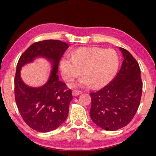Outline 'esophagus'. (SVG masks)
<instances>
[{
	"instance_id": "obj_1",
	"label": "esophagus",
	"mask_w": 156,
	"mask_h": 156,
	"mask_svg": "<svg viewBox=\"0 0 156 156\" xmlns=\"http://www.w3.org/2000/svg\"><path fill=\"white\" fill-rule=\"evenodd\" d=\"M83 92H82L81 91H77V90H73L72 91V95L73 96H79V95H80Z\"/></svg>"
}]
</instances>
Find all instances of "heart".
<instances>
[{"label": "heart", "mask_w": 156, "mask_h": 156, "mask_svg": "<svg viewBox=\"0 0 156 156\" xmlns=\"http://www.w3.org/2000/svg\"><path fill=\"white\" fill-rule=\"evenodd\" d=\"M60 70L65 80L84 75L69 85L72 87L100 89L113 80L119 67V56L115 50L96 47H79L60 61Z\"/></svg>", "instance_id": "b5f03b06"}]
</instances>
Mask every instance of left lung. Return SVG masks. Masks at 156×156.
<instances>
[{"instance_id":"1","label":"left lung","mask_w":156,"mask_h":156,"mask_svg":"<svg viewBox=\"0 0 156 156\" xmlns=\"http://www.w3.org/2000/svg\"><path fill=\"white\" fill-rule=\"evenodd\" d=\"M124 58L113 80L96 93H91L90 117L99 127L115 131L131 122L140 102L142 82L140 69L127 50L120 47Z\"/></svg>"}]
</instances>
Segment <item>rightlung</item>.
Wrapping results in <instances>:
<instances>
[{
  "label": "right lung",
  "mask_w": 156,
  "mask_h": 156,
  "mask_svg": "<svg viewBox=\"0 0 156 156\" xmlns=\"http://www.w3.org/2000/svg\"><path fill=\"white\" fill-rule=\"evenodd\" d=\"M69 47L58 40L36 42L21 55L16 66L14 79L15 100L18 111L25 123L38 132L54 130L67 119L69 105L73 98L72 90L59 80L58 67L65 51ZM43 57L52 65L50 78L44 86L32 88L20 77L21 67Z\"/></svg>",
  "instance_id": "1"
}]
</instances>
